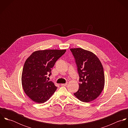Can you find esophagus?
Segmentation results:
<instances>
[{"mask_svg":"<svg viewBox=\"0 0 128 128\" xmlns=\"http://www.w3.org/2000/svg\"><path fill=\"white\" fill-rule=\"evenodd\" d=\"M60 85H61V86H66L68 85V83H66L65 84H61Z\"/></svg>","mask_w":128,"mask_h":128,"instance_id":"1","label":"esophagus"}]
</instances>
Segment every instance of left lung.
I'll return each mask as SVG.
<instances>
[{"label": "left lung", "mask_w": 128, "mask_h": 128, "mask_svg": "<svg viewBox=\"0 0 128 128\" xmlns=\"http://www.w3.org/2000/svg\"><path fill=\"white\" fill-rule=\"evenodd\" d=\"M79 76V89L74 94L80 100L88 102L96 98L104 86L103 66L97 56L82 48L70 49Z\"/></svg>", "instance_id": "1"}]
</instances>
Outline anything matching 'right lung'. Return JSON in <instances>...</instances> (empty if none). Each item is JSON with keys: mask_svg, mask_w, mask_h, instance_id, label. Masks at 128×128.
<instances>
[{"mask_svg": "<svg viewBox=\"0 0 128 128\" xmlns=\"http://www.w3.org/2000/svg\"><path fill=\"white\" fill-rule=\"evenodd\" d=\"M66 50H44L32 53L26 60L22 75V84L26 94L33 101L42 104L47 101L57 89L47 80L51 68Z\"/></svg>", "mask_w": 128, "mask_h": 128, "instance_id": "obj_1", "label": "right lung"}]
</instances>
